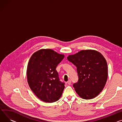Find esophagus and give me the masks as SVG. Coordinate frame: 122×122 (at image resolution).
Masks as SVG:
<instances>
[{
  "label": "esophagus",
  "instance_id": "1",
  "mask_svg": "<svg viewBox=\"0 0 122 122\" xmlns=\"http://www.w3.org/2000/svg\"><path fill=\"white\" fill-rule=\"evenodd\" d=\"M67 83H68V85H70L71 84V81L70 80H68V81L67 82Z\"/></svg>",
  "mask_w": 122,
  "mask_h": 122
}]
</instances>
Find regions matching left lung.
Returning <instances> with one entry per match:
<instances>
[{
	"instance_id": "1",
	"label": "left lung",
	"mask_w": 122,
	"mask_h": 122,
	"mask_svg": "<svg viewBox=\"0 0 122 122\" xmlns=\"http://www.w3.org/2000/svg\"><path fill=\"white\" fill-rule=\"evenodd\" d=\"M68 60L76 67L77 83L73 87L82 99L95 98L102 91L107 81V64L102 54L95 50H82L69 55Z\"/></svg>"
}]
</instances>
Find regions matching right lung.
Wrapping results in <instances>:
<instances>
[{
  "label": "right lung",
  "mask_w": 122,
  "mask_h": 122,
  "mask_svg": "<svg viewBox=\"0 0 122 122\" xmlns=\"http://www.w3.org/2000/svg\"><path fill=\"white\" fill-rule=\"evenodd\" d=\"M64 57L49 48L41 49L31 56L26 70L27 82L42 101L53 102L61 97L65 86L59 81L56 68Z\"/></svg>",
  "instance_id": "right-lung-1"
}]
</instances>
